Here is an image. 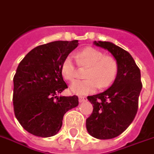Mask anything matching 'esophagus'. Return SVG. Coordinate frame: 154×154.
<instances>
[{
    "label": "esophagus",
    "mask_w": 154,
    "mask_h": 154,
    "mask_svg": "<svg viewBox=\"0 0 154 154\" xmlns=\"http://www.w3.org/2000/svg\"><path fill=\"white\" fill-rule=\"evenodd\" d=\"M86 100V97H85V96H79V101L81 103V102H84V101H85Z\"/></svg>",
    "instance_id": "34e87169"
}]
</instances>
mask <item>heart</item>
<instances>
[{
    "mask_svg": "<svg viewBox=\"0 0 154 154\" xmlns=\"http://www.w3.org/2000/svg\"><path fill=\"white\" fill-rule=\"evenodd\" d=\"M79 66L88 67L84 80H75L69 91L78 95L92 94L99 87L106 88L115 81L118 73V64L114 58L105 56L102 52L94 48H85L77 54ZM63 79L71 81L78 74V68L72 55H68L61 65Z\"/></svg>",
    "mask_w": 154,
    "mask_h": 154,
    "instance_id": "1",
    "label": "heart"
}]
</instances>
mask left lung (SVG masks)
<instances>
[{
	"mask_svg": "<svg viewBox=\"0 0 154 154\" xmlns=\"http://www.w3.org/2000/svg\"><path fill=\"white\" fill-rule=\"evenodd\" d=\"M93 43L111 53L118 64V73L109 89L87 97L93 111L86 119V129L93 137L111 139L122 134L137 114L143 87L141 73L132 55L123 48L111 42Z\"/></svg>",
	"mask_w": 154,
	"mask_h": 154,
	"instance_id": "1",
	"label": "left lung"
}]
</instances>
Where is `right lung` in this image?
Wrapping results in <instances>:
<instances>
[{
    "mask_svg": "<svg viewBox=\"0 0 154 154\" xmlns=\"http://www.w3.org/2000/svg\"><path fill=\"white\" fill-rule=\"evenodd\" d=\"M78 42L54 41L36 47L19 63L13 78L14 113L32 135H56L64 114L79 105L76 95H58L68 88L61 74L62 63Z\"/></svg>",
    "mask_w": 154,
    "mask_h": 154,
    "instance_id": "obj_1",
    "label": "right lung"
}]
</instances>
